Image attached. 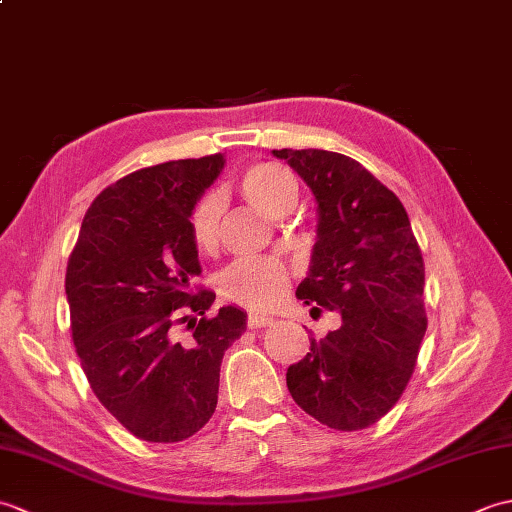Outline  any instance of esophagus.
Instances as JSON below:
<instances>
[{
  "label": "esophagus",
  "instance_id": "1",
  "mask_svg": "<svg viewBox=\"0 0 512 512\" xmlns=\"http://www.w3.org/2000/svg\"><path fill=\"white\" fill-rule=\"evenodd\" d=\"M270 323H273V319L266 317V314H259V312H250L248 314V328H253V330L268 328Z\"/></svg>",
  "mask_w": 512,
  "mask_h": 512
}]
</instances>
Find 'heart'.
I'll return each mask as SVG.
<instances>
[{
  "mask_svg": "<svg viewBox=\"0 0 512 512\" xmlns=\"http://www.w3.org/2000/svg\"><path fill=\"white\" fill-rule=\"evenodd\" d=\"M244 198L268 217H277L288 204H295L297 189L286 169L277 165L250 167L239 182ZM222 204L215 193L204 195L189 217V231L193 244L200 250H213L220 233ZM222 297L246 308H270L284 299L290 286L288 268L277 259H242L228 266L220 275Z\"/></svg>",
  "mask_w": 512,
  "mask_h": 512,
  "instance_id": "obj_1",
  "label": "heart"
}]
</instances>
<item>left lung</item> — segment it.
<instances>
[{"instance_id":"obj_1","label":"left lung","mask_w":512,"mask_h":512,"mask_svg":"<svg viewBox=\"0 0 512 512\" xmlns=\"http://www.w3.org/2000/svg\"><path fill=\"white\" fill-rule=\"evenodd\" d=\"M317 200V242L297 299L341 314L288 367L297 405L330 429L358 431L396 405L416 367L424 262L405 206L361 162L325 149H273Z\"/></svg>"}]
</instances>
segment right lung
Here are the masks:
<instances>
[{"label":"right lung","mask_w":512,"mask_h":512,"mask_svg":"<svg viewBox=\"0 0 512 512\" xmlns=\"http://www.w3.org/2000/svg\"><path fill=\"white\" fill-rule=\"evenodd\" d=\"M224 162L171 160L114 182L85 213L68 259L81 367L101 405L140 440L182 442L209 422L224 352L246 330L242 308L209 317L215 292L191 288L202 268L189 217ZM182 322L189 344L172 339Z\"/></svg>","instance_id":"right-lung-1"}]
</instances>
